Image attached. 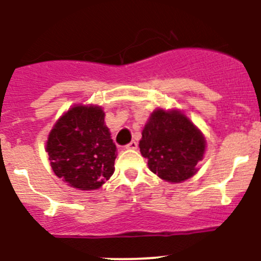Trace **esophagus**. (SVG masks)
I'll return each instance as SVG.
<instances>
[{
  "label": "esophagus",
  "mask_w": 261,
  "mask_h": 261,
  "mask_svg": "<svg viewBox=\"0 0 261 261\" xmlns=\"http://www.w3.org/2000/svg\"><path fill=\"white\" fill-rule=\"evenodd\" d=\"M137 147H138V144H137V142L132 141L130 143H128L127 146H125V148H127V149H137Z\"/></svg>",
  "instance_id": "34e87169"
}]
</instances>
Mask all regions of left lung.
Returning a JSON list of instances; mask_svg holds the SVG:
<instances>
[{
  "mask_svg": "<svg viewBox=\"0 0 261 261\" xmlns=\"http://www.w3.org/2000/svg\"><path fill=\"white\" fill-rule=\"evenodd\" d=\"M139 149L153 174L176 184L198 172L205 138L179 109H156L144 124Z\"/></svg>",
  "mask_w": 261,
  "mask_h": 261,
  "instance_id": "obj_1",
  "label": "left lung"
}]
</instances>
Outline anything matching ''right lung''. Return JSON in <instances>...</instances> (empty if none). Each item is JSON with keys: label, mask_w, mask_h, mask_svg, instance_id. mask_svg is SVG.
I'll list each match as a JSON object with an SVG mask.
<instances>
[{"label": "right lung", "mask_w": 261, "mask_h": 261, "mask_svg": "<svg viewBox=\"0 0 261 261\" xmlns=\"http://www.w3.org/2000/svg\"><path fill=\"white\" fill-rule=\"evenodd\" d=\"M104 118L101 107L77 104L49 132L45 149L50 166L68 187L96 190L114 174L117 146Z\"/></svg>", "instance_id": "1"}]
</instances>
